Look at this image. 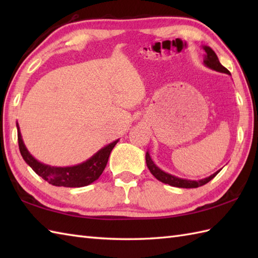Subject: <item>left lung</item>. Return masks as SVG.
I'll return each mask as SVG.
<instances>
[{
  "label": "left lung",
  "instance_id": "obj_1",
  "mask_svg": "<svg viewBox=\"0 0 258 258\" xmlns=\"http://www.w3.org/2000/svg\"><path fill=\"white\" fill-rule=\"evenodd\" d=\"M205 51V57H204V64L206 65L207 68H210L214 71H217V72H221V73H226L231 75L229 73V71L224 68L223 65L218 61V57L210 46H203ZM145 160H146V165L149 167L150 172L154 175V177H156L158 180H161L162 183H165L168 184L171 186H175V187H180V188H196V187H200V186L205 185L206 183L210 182L211 179H213L214 177L216 176V175L220 173V171H217L214 173L211 176H208L206 178H203L200 180H190V179H185V178H179L174 176L172 174H168L166 172L162 171L161 168H158L154 162L152 161V158L150 156V153L146 152V155H145Z\"/></svg>",
  "mask_w": 258,
  "mask_h": 258
}]
</instances>
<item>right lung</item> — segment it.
Returning <instances> with one entry per match:
<instances>
[{
    "mask_svg": "<svg viewBox=\"0 0 258 258\" xmlns=\"http://www.w3.org/2000/svg\"><path fill=\"white\" fill-rule=\"evenodd\" d=\"M18 127V141L21 155L26 164L32 167L38 176L46 180L48 184L54 186H64V187H83V186L90 185L101 176L104 168H105L109 154H111L114 146L116 145L118 140L112 142L111 144L104 146L97 153H95L89 160L79 164L75 166L68 167H54L46 165L38 162L33 157L30 152L24 145L20 132L19 124L16 123Z\"/></svg>",
    "mask_w": 258,
    "mask_h": 258,
    "instance_id": "right-lung-1",
    "label": "right lung"
}]
</instances>
